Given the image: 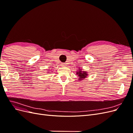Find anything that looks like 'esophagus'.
<instances>
[{
    "label": "esophagus",
    "instance_id": "esophagus-1",
    "mask_svg": "<svg viewBox=\"0 0 133 133\" xmlns=\"http://www.w3.org/2000/svg\"><path fill=\"white\" fill-rule=\"evenodd\" d=\"M65 64H65V63H62V64H61V65H62V66H66Z\"/></svg>",
    "mask_w": 133,
    "mask_h": 133
}]
</instances>
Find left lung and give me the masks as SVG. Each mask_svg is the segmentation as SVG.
Instances as JSON below:
<instances>
[{
	"mask_svg": "<svg viewBox=\"0 0 133 133\" xmlns=\"http://www.w3.org/2000/svg\"><path fill=\"white\" fill-rule=\"evenodd\" d=\"M76 74L79 75L78 76H79V78H80L79 80H83L84 78H85L87 77V76L88 75L87 74V72L85 71L82 72V69L79 70L77 73H76Z\"/></svg>",
	"mask_w": 133,
	"mask_h": 133,
	"instance_id": "left-lung-1",
	"label": "left lung"
}]
</instances>
